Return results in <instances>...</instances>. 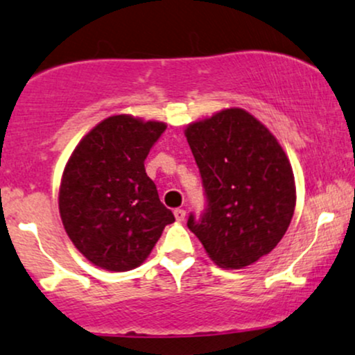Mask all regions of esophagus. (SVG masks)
Instances as JSON below:
<instances>
[{
    "instance_id": "esophagus-1",
    "label": "esophagus",
    "mask_w": 355,
    "mask_h": 355,
    "mask_svg": "<svg viewBox=\"0 0 355 355\" xmlns=\"http://www.w3.org/2000/svg\"><path fill=\"white\" fill-rule=\"evenodd\" d=\"M174 218H176L178 220H184L186 211L184 209H174Z\"/></svg>"
}]
</instances>
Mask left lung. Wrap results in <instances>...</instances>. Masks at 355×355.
Returning <instances> with one entry per match:
<instances>
[{
	"label": "left lung",
	"mask_w": 355,
	"mask_h": 355,
	"mask_svg": "<svg viewBox=\"0 0 355 355\" xmlns=\"http://www.w3.org/2000/svg\"><path fill=\"white\" fill-rule=\"evenodd\" d=\"M206 206L187 227L220 268L241 269L276 248L295 207L294 174L269 129L231 107L186 129Z\"/></svg>",
	"instance_id": "1"
}]
</instances>
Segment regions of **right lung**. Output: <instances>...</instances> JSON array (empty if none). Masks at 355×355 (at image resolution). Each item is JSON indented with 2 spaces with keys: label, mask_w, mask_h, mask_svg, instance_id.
Segmentation results:
<instances>
[{
  "label": "right lung",
  "mask_w": 355,
  "mask_h": 355,
  "mask_svg": "<svg viewBox=\"0 0 355 355\" xmlns=\"http://www.w3.org/2000/svg\"><path fill=\"white\" fill-rule=\"evenodd\" d=\"M164 131L156 121L111 116L71 154L60 189L61 220L79 252L99 268H137L174 223L144 169Z\"/></svg>",
  "instance_id": "add662e5"
}]
</instances>
